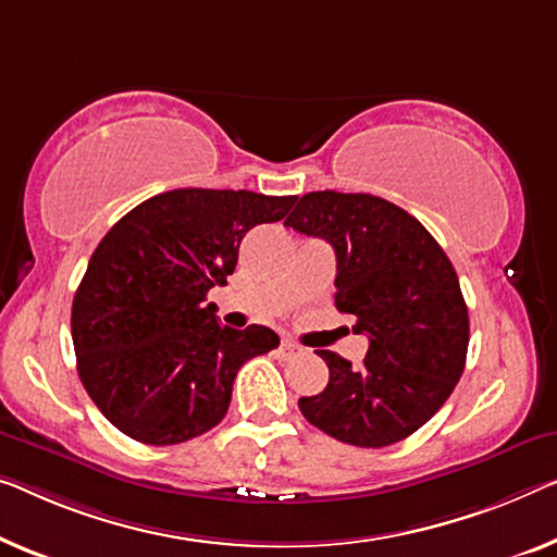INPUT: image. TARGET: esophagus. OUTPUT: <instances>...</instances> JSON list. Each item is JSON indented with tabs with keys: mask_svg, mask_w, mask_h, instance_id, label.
Returning <instances> with one entry per match:
<instances>
[{
	"mask_svg": "<svg viewBox=\"0 0 557 557\" xmlns=\"http://www.w3.org/2000/svg\"><path fill=\"white\" fill-rule=\"evenodd\" d=\"M277 352H280V358H295V355H300V347H297L295 343H289V339H282Z\"/></svg>",
	"mask_w": 557,
	"mask_h": 557,
	"instance_id": "obj_1",
	"label": "esophagus"
}]
</instances>
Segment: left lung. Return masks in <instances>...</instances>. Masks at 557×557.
<instances>
[{"label": "left lung", "instance_id": "left-lung-1", "mask_svg": "<svg viewBox=\"0 0 557 557\" xmlns=\"http://www.w3.org/2000/svg\"><path fill=\"white\" fill-rule=\"evenodd\" d=\"M285 225L332 245L337 310L370 339L360 368L320 350L330 383L300 397L305 420L347 445L400 443L465 370L470 320L453 262L412 214L375 195L307 193Z\"/></svg>", "mask_w": 557, "mask_h": 557}]
</instances>
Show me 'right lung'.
I'll return each mask as SVG.
<instances>
[{
  "instance_id": "add662e5",
  "label": "right lung",
  "mask_w": 557,
  "mask_h": 557,
  "mask_svg": "<svg viewBox=\"0 0 557 557\" xmlns=\"http://www.w3.org/2000/svg\"><path fill=\"white\" fill-rule=\"evenodd\" d=\"M295 199L172 189L102 237L74 295L72 343L82 385L120 433L177 445L225 418L237 370L280 337L220 325L207 293L227 285L247 232L280 222Z\"/></svg>"
}]
</instances>
